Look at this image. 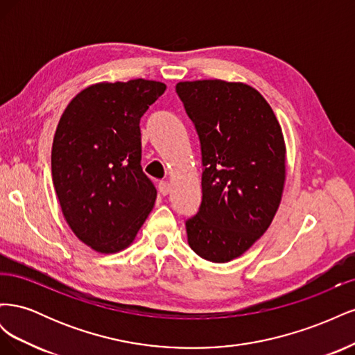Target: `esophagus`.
I'll return each mask as SVG.
<instances>
[{
    "label": "esophagus",
    "instance_id": "34e87169",
    "mask_svg": "<svg viewBox=\"0 0 355 355\" xmlns=\"http://www.w3.org/2000/svg\"><path fill=\"white\" fill-rule=\"evenodd\" d=\"M158 188H159V192L163 196H167L168 192H170V184H168V180H161L159 182V185H158Z\"/></svg>",
    "mask_w": 355,
    "mask_h": 355
}]
</instances>
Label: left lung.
Here are the masks:
<instances>
[{
  "label": "left lung",
  "instance_id": "left-lung-1",
  "mask_svg": "<svg viewBox=\"0 0 355 355\" xmlns=\"http://www.w3.org/2000/svg\"><path fill=\"white\" fill-rule=\"evenodd\" d=\"M176 92L194 123L202 155V201L187 220L188 244L225 263L259 240L286 184L282 125L263 96L244 83L180 81Z\"/></svg>",
  "mask_w": 355,
  "mask_h": 355
}]
</instances>
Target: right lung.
<instances>
[{"instance_id": "right-lung-1", "label": "right lung", "mask_w": 355, "mask_h": 355, "mask_svg": "<svg viewBox=\"0 0 355 355\" xmlns=\"http://www.w3.org/2000/svg\"><path fill=\"white\" fill-rule=\"evenodd\" d=\"M166 84L96 83L63 111L51 146V178L67 223L99 253L127 249L157 198L141 167V116Z\"/></svg>"}]
</instances>
